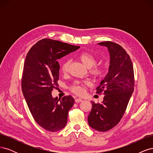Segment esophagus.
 Returning <instances> with one entry per match:
<instances>
[{
    "mask_svg": "<svg viewBox=\"0 0 153 153\" xmlns=\"http://www.w3.org/2000/svg\"><path fill=\"white\" fill-rule=\"evenodd\" d=\"M81 101H82V100L81 98H76L75 99L76 103H79V102H81Z\"/></svg>",
    "mask_w": 153,
    "mask_h": 153,
    "instance_id": "1",
    "label": "esophagus"
}]
</instances>
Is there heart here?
<instances>
[{
  "instance_id": "heart-1",
  "label": "heart",
  "mask_w": 153,
  "mask_h": 153,
  "mask_svg": "<svg viewBox=\"0 0 153 153\" xmlns=\"http://www.w3.org/2000/svg\"><path fill=\"white\" fill-rule=\"evenodd\" d=\"M80 59L82 62L84 63L87 67H91L90 69V73L95 77H99L102 75L104 72V67L101 64H96L97 59L94 55L88 52H82L78 55ZM70 61L69 59H66L61 66V70L63 73L68 72L69 69ZM89 85V81H76L73 83V84L71 87V91L78 95H80L84 93L85 91V86Z\"/></svg>"
}]
</instances>
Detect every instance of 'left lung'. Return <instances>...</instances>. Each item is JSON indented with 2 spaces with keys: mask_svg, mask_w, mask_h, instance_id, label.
I'll use <instances>...</instances> for the list:
<instances>
[{
  "mask_svg": "<svg viewBox=\"0 0 153 153\" xmlns=\"http://www.w3.org/2000/svg\"><path fill=\"white\" fill-rule=\"evenodd\" d=\"M98 45L107 47L110 66L107 75L96 88V93L104 91L103 101L102 103L91 101L88 123L92 128L105 132L121 121L134 91L135 80L131 60L121 45L108 41Z\"/></svg>",
  "mask_w": 153,
  "mask_h": 153,
  "instance_id": "8db88e82",
  "label": "left lung"
}]
</instances>
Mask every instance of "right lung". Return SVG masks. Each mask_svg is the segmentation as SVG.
I'll use <instances>...</instances> for the list:
<instances>
[{"mask_svg":"<svg viewBox=\"0 0 153 153\" xmlns=\"http://www.w3.org/2000/svg\"><path fill=\"white\" fill-rule=\"evenodd\" d=\"M79 46L43 39L27 53L22 78V89L36 122L46 130L56 132L66 126L68 114L75 103L71 96L53 98L52 91L58 85L60 65L57 60Z\"/></svg>","mask_w":153,"mask_h":153,"instance_id":"obj_1","label":"right lung"}]
</instances>
